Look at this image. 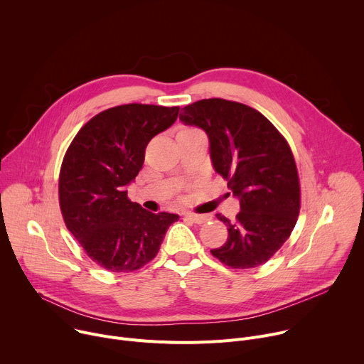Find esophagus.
I'll return each instance as SVG.
<instances>
[{
	"mask_svg": "<svg viewBox=\"0 0 364 364\" xmlns=\"http://www.w3.org/2000/svg\"><path fill=\"white\" fill-rule=\"evenodd\" d=\"M184 216L191 220L193 223H197V225H201V223H205L209 222L212 218L207 216V215H196V213H184Z\"/></svg>",
	"mask_w": 364,
	"mask_h": 364,
	"instance_id": "1",
	"label": "esophagus"
}]
</instances>
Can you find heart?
Listing matches in <instances>:
<instances>
[{
  "mask_svg": "<svg viewBox=\"0 0 364 364\" xmlns=\"http://www.w3.org/2000/svg\"><path fill=\"white\" fill-rule=\"evenodd\" d=\"M187 131H196V129H190V128H187V129H183L181 132H187Z\"/></svg>",
  "mask_w": 364,
  "mask_h": 364,
  "instance_id": "obj_1",
  "label": "heart"
}]
</instances>
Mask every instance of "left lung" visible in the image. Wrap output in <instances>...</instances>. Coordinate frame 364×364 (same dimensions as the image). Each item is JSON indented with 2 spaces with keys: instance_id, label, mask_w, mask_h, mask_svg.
Returning a JSON list of instances; mask_svg holds the SVG:
<instances>
[{
  "instance_id": "8db88e82",
  "label": "left lung",
  "mask_w": 364,
  "mask_h": 364,
  "mask_svg": "<svg viewBox=\"0 0 364 364\" xmlns=\"http://www.w3.org/2000/svg\"><path fill=\"white\" fill-rule=\"evenodd\" d=\"M181 111L183 124L209 136L213 167L240 204L235 222L218 215L229 236L212 255L233 269L265 264L299 215V178L288 142L261 112L239 102L201 99Z\"/></svg>"
}]
</instances>
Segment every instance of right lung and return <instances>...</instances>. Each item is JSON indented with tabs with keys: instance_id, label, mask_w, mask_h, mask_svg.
<instances>
[{
	"instance_id": "obj_1",
	"label": "right lung",
	"mask_w": 364,
	"mask_h": 364,
	"mask_svg": "<svg viewBox=\"0 0 364 364\" xmlns=\"http://www.w3.org/2000/svg\"><path fill=\"white\" fill-rule=\"evenodd\" d=\"M178 107L129 103L103 111L82 127L59 177L60 210L86 255L109 272H132L159 253L178 215L151 213L128 198L148 142L177 117Z\"/></svg>"
}]
</instances>
